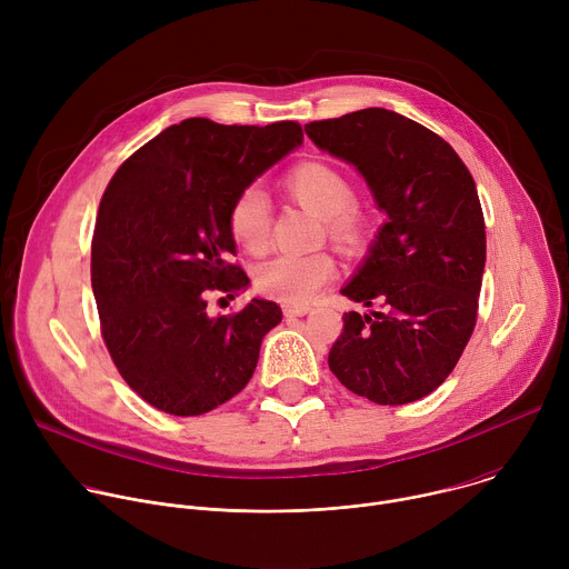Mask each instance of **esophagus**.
<instances>
[{
	"label": "esophagus",
	"instance_id": "1",
	"mask_svg": "<svg viewBox=\"0 0 569 569\" xmlns=\"http://www.w3.org/2000/svg\"><path fill=\"white\" fill-rule=\"evenodd\" d=\"M306 312H310V306H301V303H286L283 306L286 317H303Z\"/></svg>",
	"mask_w": 569,
	"mask_h": 569
}]
</instances>
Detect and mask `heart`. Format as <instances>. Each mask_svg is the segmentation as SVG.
Instances as JSON below:
<instances>
[{
    "label": "heart",
    "instance_id": "heart-1",
    "mask_svg": "<svg viewBox=\"0 0 569 569\" xmlns=\"http://www.w3.org/2000/svg\"><path fill=\"white\" fill-rule=\"evenodd\" d=\"M283 191L308 211L317 213L329 238L345 250H360L369 240L371 218L353 202L351 180L327 161H301L283 178ZM229 233L250 254L270 248L272 211L266 191L257 184L242 189L227 216ZM336 277V259L329 252L281 254L261 266L257 286L263 295L286 303H308Z\"/></svg>",
    "mask_w": 569,
    "mask_h": 569
}]
</instances>
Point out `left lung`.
Instances as JSON below:
<instances>
[{
    "label": "left lung",
    "instance_id": "8db88e82",
    "mask_svg": "<svg viewBox=\"0 0 569 569\" xmlns=\"http://www.w3.org/2000/svg\"><path fill=\"white\" fill-rule=\"evenodd\" d=\"M306 134L353 164L387 213L342 288L380 310L345 312L329 367L378 405L419 400L450 376L477 321L486 231L475 180L448 141L385 108L310 121Z\"/></svg>",
    "mask_w": 569,
    "mask_h": 569
}]
</instances>
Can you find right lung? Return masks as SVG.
<instances>
[{
	"label": "right lung",
	"instance_id": "1",
	"mask_svg": "<svg viewBox=\"0 0 569 569\" xmlns=\"http://www.w3.org/2000/svg\"><path fill=\"white\" fill-rule=\"evenodd\" d=\"M301 141L297 121L259 128L193 117L143 143L110 180L92 238V290L114 367L152 408L198 417L250 382L281 308L252 299L209 317L207 297L248 288L229 261V207Z\"/></svg>",
	"mask_w": 569,
	"mask_h": 569
}]
</instances>
